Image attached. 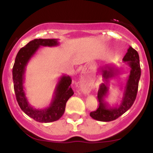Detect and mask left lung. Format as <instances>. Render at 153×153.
Returning <instances> with one entry per match:
<instances>
[{
  "instance_id": "8db88e82",
  "label": "left lung",
  "mask_w": 153,
  "mask_h": 153,
  "mask_svg": "<svg viewBox=\"0 0 153 153\" xmlns=\"http://www.w3.org/2000/svg\"><path fill=\"white\" fill-rule=\"evenodd\" d=\"M123 61L127 62V65L130 68V73L124 87L121 103L115 107L108 106V103L105 101L104 98L106 97L108 93L109 88L108 84L109 79L116 76L119 71L115 67L108 65L101 68L103 80L104 82H102L100 85L98 91V108L90 113L91 117L96 120L101 122H111L115 120L129 109L134 102L137 94L139 80L141 75L138 52L131 47H129L127 52L123 58Z\"/></svg>"
}]
</instances>
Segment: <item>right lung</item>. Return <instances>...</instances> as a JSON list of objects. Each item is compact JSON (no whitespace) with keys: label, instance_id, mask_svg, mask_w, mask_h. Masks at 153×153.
Returning a JSON list of instances; mask_svg holds the SVG:
<instances>
[{"label":"right lung","instance_id":"add662e5","mask_svg":"<svg viewBox=\"0 0 153 153\" xmlns=\"http://www.w3.org/2000/svg\"><path fill=\"white\" fill-rule=\"evenodd\" d=\"M57 39H35L19 51L13 67V87L17 102L26 115L42 123L57 121L65 110L68 100L74 94L71 88L72 79L69 75H63L56 85L53 97L49 106L45 108H35L28 101L24 91V82L26 67L40 47H55L59 45Z\"/></svg>","mask_w":153,"mask_h":153}]
</instances>
